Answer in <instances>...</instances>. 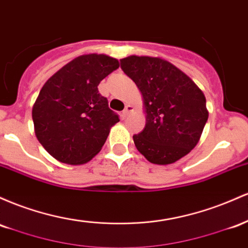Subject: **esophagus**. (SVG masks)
<instances>
[{"instance_id":"obj_1","label":"esophagus","mask_w":248,"mask_h":248,"mask_svg":"<svg viewBox=\"0 0 248 248\" xmlns=\"http://www.w3.org/2000/svg\"><path fill=\"white\" fill-rule=\"evenodd\" d=\"M132 110H133V107H132V105H129V104H127L126 107H125V109L123 110V113H122V115H123V117H126L127 115H129L130 112H131Z\"/></svg>"}]
</instances>
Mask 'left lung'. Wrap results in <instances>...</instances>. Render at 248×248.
Masks as SVG:
<instances>
[{"instance_id":"8db88e82","label":"left lung","mask_w":248,"mask_h":248,"mask_svg":"<svg viewBox=\"0 0 248 248\" xmlns=\"http://www.w3.org/2000/svg\"><path fill=\"white\" fill-rule=\"evenodd\" d=\"M121 68L143 94L145 127L133 136L150 163L168 165L198 144L208 118L206 98L187 75L159 57L129 56Z\"/></svg>"}]
</instances>
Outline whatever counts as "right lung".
<instances>
[{"mask_svg": "<svg viewBox=\"0 0 248 248\" xmlns=\"http://www.w3.org/2000/svg\"><path fill=\"white\" fill-rule=\"evenodd\" d=\"M118 66V61L107 55H83L41 89L32 107L35 135L55 159L80 165L101 151L119 118L97 87Z\"/></svg>", "mask_w": 248, "mask_h": 248, "instance_id": "add662e5", "label": "right lung"}]
</instances>
